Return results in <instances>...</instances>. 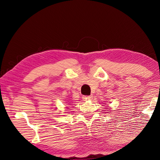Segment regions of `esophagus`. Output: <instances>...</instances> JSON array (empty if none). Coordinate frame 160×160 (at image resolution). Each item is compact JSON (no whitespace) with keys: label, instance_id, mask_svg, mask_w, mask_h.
I'll list each match as a JSON object with an SVG mask.
<instances>
[{"label":"esophagus","instance_id":"1","mask_svg":"<svg viewBox=\"0 0 160 160\" xmlns=\"http://www.w3.org/2000/svg\"><path fill=\"white\" fill-rule=\"evenodd\" d=\"M92 98V96H83L82 97V99H84V100H89Z\"/></svg>","mask_w":160,"mask_h":160}]
</instances>
